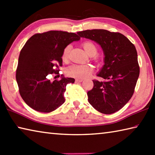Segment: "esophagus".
<instances>
[{
	"label": "esophagus",
	"mask_w": 155,
	"mask_h": 155,
	"mask_svg": "<svg viewBox=\"0 0 155 155\" xmlns=\"http://www.w3.org/2000/svg\"><path fill=\"white\" fill-rule=\"evenodd\" d=\"M83 80V79H79V78H76L75 82L76 83H81Z\"/></svg>",
	"instance_id": "34e87169"
}]
</instances>
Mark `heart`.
<instances>
[{"instance_id":"b5f03b06","label":"heart","mask_w":155,"mask_h":155,"mask_svg":"<svg viewBox=\"0 0 155 155\" xmlns=\"http://www.w3.org/2000/svg\"><path fill=\"white\" fill-rule=\"evenodd\" d=\"M82 46L86 53L90 56L96 55L98 51V48L95 44L91 41H86L83 42ZM70 45L65 47L62 52L61 59L64 61H67L69 58V52L70 51ZM97 59V57H95ZM66 73L68 76L74 77L79 79H83L90 77L92 73V68L89 65H72L68 67L66 70Z\"/></svg>"}]
</instances>
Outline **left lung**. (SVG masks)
I'll list each match as a JSON object with an SVG mask.
<instances>
[{"label": "left lung", "instance_id": "left-lung-1", "mask_svg": "<svg viewBox=\"0 0 155 155\" xmlns=\"http://www.w3.org/2000/svg\"><path fill=\"white\" fill-rule=\"evenodd\" d=\"M99 44L104 53V65L97 74L106 81L93 80L88 101L97 111L111 114L119 111L132 97L140 75L135 46L124 35L104 29L77 32Z\"/></svg>", "mask_w": 155, "mask_h": 155}]
</instances>
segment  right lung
<instances>
[{
	"label": "right lung",
	"instance_id": "right-lung-1",
	"mask_svg": "<svg viewBox=\"0 0 155 155\" xmlns=\"http://www.w3.org/2000/svg\"><path fill=\"white\" fill-rule=\"evenodd\" d=\"M80 38L74 33L50 31L37 33L28 39L20 53L16 81L21 97L35 111L49 113L64 103L66 85L74 78L61 75L60 81L51 82L50 74H58L53 66L62 65L65 47Z\"/></svg>",
	"mask_w": 155,
	"mask_h": 155
}]
</instances>
